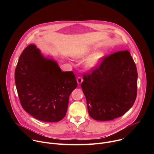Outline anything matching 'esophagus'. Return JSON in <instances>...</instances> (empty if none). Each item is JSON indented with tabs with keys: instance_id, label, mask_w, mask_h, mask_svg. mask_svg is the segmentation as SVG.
Here are the masks:
<instances>
[{
	"instance_id": "34e87169",
	"label": "esophagus",
	"mask_w": 154,
	"mask_h": 154,
	"mask_svg": "<svg viewBox=\"0 0 154 154\" xmlns=\"http://www.w3.org/2000/svg\"><path fill=\"white\" fill-rule=\"evenodd\" d=\"M83 79L81 77H79L77 79V83L79 84V85H80V84H81L82 83V82H83Z\"/></svg>"
}]
</instances>
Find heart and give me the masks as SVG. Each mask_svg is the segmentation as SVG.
<instances>
[{"label": "heart", "mask_w": 154, "mask_h": 154, "mask_svg": "<svg viewBox=\"0 0 154 154\" xmlns=\"http://www.w3.org/2000/svg\"><path fill=\"white\" fill-rule=\"evenodd\" d=\"M93 49L91 48H86L79 52L75 55V58L78 59H85L88 57L85 63V67L87 69H93L97 66L105 57L103 52L98 51L92 54Z\"/></svg>", "instance_id": "obj_1"}]
</instances>
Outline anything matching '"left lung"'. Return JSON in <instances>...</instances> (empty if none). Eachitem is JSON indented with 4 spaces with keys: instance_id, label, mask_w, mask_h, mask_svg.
Listing matches in <instances>:
<instances>
[{
    "instance_id": "8db88e82",
    "label": "left lung",
    "mask_w": 154,
    "mask_h": 154,
    "mask_svg": "<svg viewBox=\"0 0 154 154\" xmlns=\"http://www.w3.org/2000/svg\"><path fill=\"white\" fill-rule=\"evenodd\" d=\"M136 64L128 51L103 59L100 66L83 76L81 84L89 115L97 121H110L133 106L137 94Z\"/></svg>"
}]
</instances>
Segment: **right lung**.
<instances>
[{
  "mask_svg": "<svg viewBox=\"0 0 154 154\" xmlns=\"http://www.w3.org/2000/svg\"><path fill=\"white\" fill-rule=\"evenodd\" d=\"M14 79L24 110L45 122H58L65 116L69 96L77 86L73 72H62L55 60L45 57L34 45L20 55Z\"/></svg>",
  "mask_w": 154,
  "mask_h": 154,
  "instance_id": "1",
  "label": "right lung"
}]
</instances>
